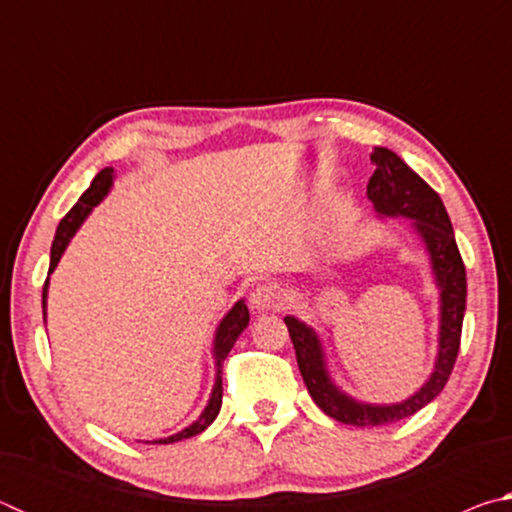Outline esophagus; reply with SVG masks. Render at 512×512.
I'll return each mask as SVG.
<instances>
[{"mask_svg": "<svg viewBox=\"0 0 512 512\" xmlns=\"http://www.w3.org/2000/svg\"><path fill=\"white\" fill-rule=\"evenodd\" d=\"M284 300H287V293H284L282 287H277V284L271 282L259 284V287H255L253 293H250V309L262 314V311L280 309L284 305Z\"/></svg>", "mask_w": 512, "mask_h": 512, "instance_id": "34e87169", "label": "esophagus"}]
</instances>
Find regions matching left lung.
I'll list each match as a JSON object with an SVG mask.
<instances>
[{"label":"left lung","instance_id":"left-lung-1","mask_svg":"<svg viewBox=\"0 0 512 512\" xmlns=\"http://www.w3.org/2000/svg\"><path fill=\"white\" fill-rule=\"evenodd\" d=\"M370 160L375 164V173L368 180V201L375 207L377 216L379 219H409L411 230L418 235L429 255L431 275L438 289V350L431 375L413 395L393 404H370L336 386L316 329L296 316L284 318L311 400L329 418L352 424V427H379V424L404 420L436 400L452 375L458 345H461L467 298L465 266L458 253L452 221L440 196L409 164L384 146H375Z\"/></svg>","mask_w":512,"mask_h":512}]
</instances>
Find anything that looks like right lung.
<instances>
[{
  "label": "right lung",
  "mask_w": 512,
  "mask_h": 512,
  "mask_svg": "<svg viewBox=\"0 0 512 512\" xmlns=\"http://www.w3.org/2000/svg\"><path fill=\"white\" fill-rule=\"evenodd\" d=\"M112 183H115V169L106 167L103 171H99L97 176H94L88 192H85L79 198V203H76L72 210L67 212L65 219L58 223L54 244H51L49 275L56 271L60 257H63V253L67 250L72 237L76 235V232H79L83 221L88 219L94 207H97L103 201V198L108 196V192L112 189ZM47 291H49V277H47V282H45V289H42V314H45V318H47ZM248 320H250L248 307H246L244 298H241V300L235 302V305H232V309L228 311V314L221 318V323H219V327H216V332H214V341H212L214 386H212L210 400H207L205 409L201 411V415H198V418L192 424H189V427H185L183 431H178V433H173V436L153 440V445H171V443H178V440L192 438V436H196V433L205 431L216 420V415H219V411H221V402H223V384H221L223 361H225V357H228V352L232 350V345H235V341L239 339V334L248 327Z\"/></svg>",
  "instance_id": "right-lung-1"
}]
</instances>
